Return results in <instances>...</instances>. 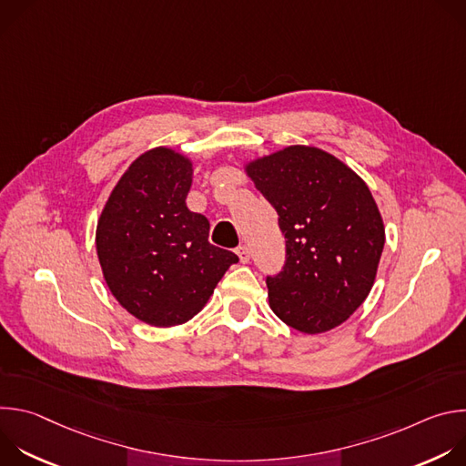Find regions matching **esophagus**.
<instances>
[{"label":"esophagus","instance_id":"34e87169","mask_svg":"<svg viewBox=\"0 0 466 466\" xmlns=\"http://www.w3.org/2000/svg\"><path fill=\"white\" fill-rule=\"evenodd\" d=\"M236 254L239 256V261H241V263H247V261L250 259V250H248L245 245L238 247V248H236Z\"/></svg>","mask_w":466,"mask_h":466}]
</instances>
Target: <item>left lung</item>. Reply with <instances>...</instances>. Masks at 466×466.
I'll return each instance as SVG.
<instances>
[{
    "label": "left lung",
    "instance_id": "8db88e82",
    "mask_svg": "<svg viewBox=\"0 0 466 466\" xmlns=\"http://www.w3.org/2000/svg\"><path fill=\"white\" fill-rule=\"evenodd\" d=\"M279 214L286 265L268 277L269 306L302 334L343 324L369 297L385 228L365 180L319 147L289 146L245 164Z\"/></svg>",
    "mask_w": 466,
    "mask_h": 466
}]
</instances>
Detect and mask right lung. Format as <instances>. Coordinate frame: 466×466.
Instances as JSON below:
<instances>
[{
    "label": "right lung",
    "mask_w": 466,
    "mask_h": 466,
    "mask_svg": "<svg viewBox=\"0 0 466 466\" xmlns=\"http://www.w3.org/2000/svg\"><path fill=\"white\" fill-rule=\"evenodd\" d=\"M191 178L193 164L182 153L146 151L121 175L97 221L96 248L110 293L157 328L201 311L238 261L208 241V219L186 207Z\"/></svg>",
    "instance_id": "right-lung-1"
}]
</instances>
